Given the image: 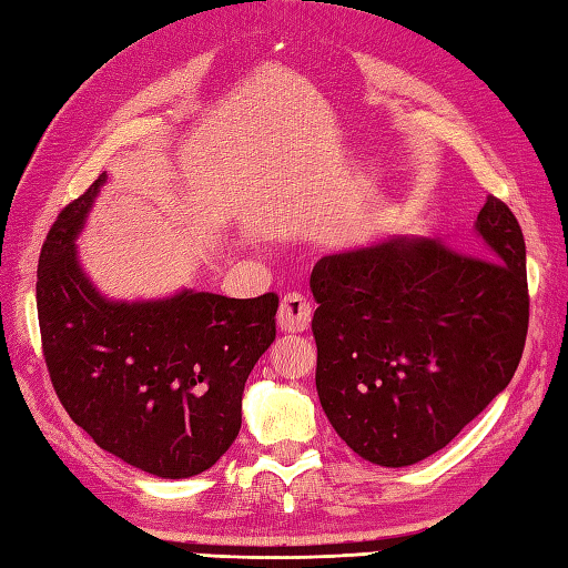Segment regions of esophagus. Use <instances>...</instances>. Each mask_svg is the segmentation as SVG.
Segmentation results:
<instances>
[{
	"mask_svg": "<svg viewBox=\"0 0 568 568\" xmlns=\"http://www.w3.org/2000/svg\"><path fill=\"white\" fill-rule=\"evenodd\" d=\"M312 307L300 293H291L283 297L281 310H277V329L285 334H300L310 327Z\"/></svg>",
	"mask_w": 568,
	"mask_h": 568,
	"instance_id": "esophagus-1",
	"label": "esophagus"
}]
</instances>
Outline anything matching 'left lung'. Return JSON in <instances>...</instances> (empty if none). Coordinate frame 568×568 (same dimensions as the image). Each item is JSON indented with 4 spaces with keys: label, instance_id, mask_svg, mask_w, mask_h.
Returning <instances> with one entry per match:
<instances>
[{
    "label": "left lung",
    "instance_id": "8db88e82",
    "mask_svg": "<svg viewBox=\"0 0 568 568\" xmlns=\"http://www.w3.org/2000/svg\"><path fill=\"white\" fill-rule=\"evenodd\" d=\"M476 232L486 256L397 236L312 268L320 403L371 464L444 449L515 376L529 324L525 236L493 195Z\"/></svg>",
    "mask_w": 568,
    "mask_h": 568
}]
</instances>
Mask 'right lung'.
I'll return each instance as SVG.
<instances>
[{
	"mask_svg": "<svg viewBox=\"0 0 568 568\" xmlns=\"http://www.w3.org/2000/svg\"><path fill=\"white\" fill-rule=\"evenodd\" d=\"M104 180L72 200L43 241L36 307L45 366L65 413L100 449L161 478L197 476L241 429L246 378L275 339L277 295L102 297L75 239Z\"/></svg>",
	"mask_w": 568,
	"mask_h": 568,
	"instance_id": "obj_1",
	"label": "right lung"
}]
</instances>
